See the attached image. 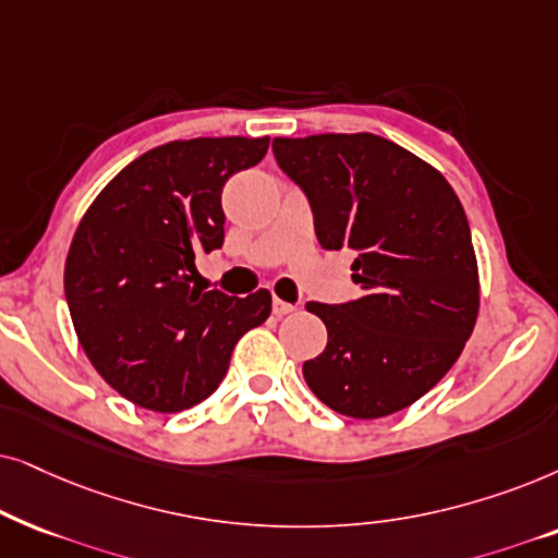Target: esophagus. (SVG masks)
<instances>
[{"label":"esophagus","mask_w":558,"mask_h":558,"mask_svg":"<svg viewBox=\"0 0 558 558\" xmlns=\"http://www.w3.org/2000/svg\"><path fill=\"white\" fill-rule=\"evenodd\" d=\"M293 311H295L293 303H286V301H280L278 295H275V299H272V314H275V316H286V314H293Z\"/></svg>","instance_id":"esophagus-1"}]
</instances>
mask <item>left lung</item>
<instances>
[{
	"label": "left lung",
	"instance_id": "8db88e82",
	"mask_svg": "<svg viewBox=\"0 0 558 558\" xmlns=\"http://www.w3.org/2000/svg\"><path fill=\"white\" fill-rule=\"evenodd\" d=\"M275 160L308 198L318 244L354 252L360 299L308 303L329 341L303 377L349 418L403 411L449 373L480 308L477 259L457 193L390 140H272Z\"/></svg>",
	"mask_w": 558,
	"mask_h": 558
}]
</instances>
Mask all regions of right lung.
<instances>
[{
	"mask_svg": "<svg viewBox=\"0 0 558 558\" xmlns=\"http://www.w3.org/2000/svg\"><path fill=\"white\" fill-rule=\"evenodd\" d=\"M267 137H196L155 147L104 189L65 259L81 347L132 403L178 413L225 380L242 333L270 316L257 291L234 299L193 283L196 257L225 244L221 189L265 158Z\"/></svg>",
	"mask_w": 558,
	"mask_h": 558,
	"instance_id": "obj_1",
	"label": "right lung"
}]
</instances>
